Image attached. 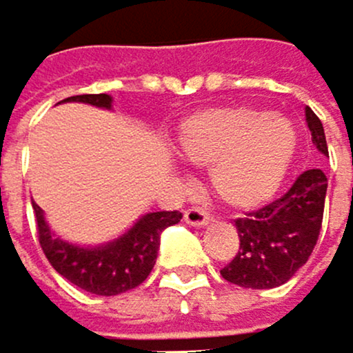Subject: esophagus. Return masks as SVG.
I'll return each instance as SVG.
<instances>
[{
	"label": "esophagus",
	"instance_id": "esophagus-1",
	"mask_svg": "<svg viewBox=\"0 0 353 353\" xmlns=\"http://www.w3.org/2000/svg\"><path fill=\"white\" fill-rule=\"evenodd\" d=\"M184 221H186L190 227H205L212 219H210V214H205L203 210H199V208H190V210L184 212Z\"/></svg>",
	"mask_w": 353,
	"mask_h": 353
}]
</instances>
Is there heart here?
I'll return each mask as SVG.
<instances>
[{"mask_svg": "<svg viewBox=\"0 0 353 353\" xmlns=\"http://www.w3.org/2000/svg\"><path fill=\"white\" fill-rule=\"evenodd\" d=\"M178 150L188 163L208 167L210 188L227 208L250 212L283 186L298 152V130L279 113L214 107L182 124Z\"/></svg>", "mask_w": 353, "mask_h": 353, "instance_id": "heart-1", "label": "heart"}]
</instances>
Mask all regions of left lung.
Here are the masks:
<instances>
[{
    "label": "left lung",
    "instance_id": "8db88e82",
    "mask_svg": "<svg viewBox=\"0 0 353 353\" xmlns=\"http://www.w3.org/2000/svg\"><path fill=\"white\" fill-rule=\"evenodd\" d=\"M315 148L328 156L326 134L319 117L304 109ZM328 178L321 169H309L281 199L236 221L240 236L238 255L221 274L248 290H272L290 281L309 261L323 219Z\"/></svg>",
    "mask_w": 353,
    "mask_h": 353
}]
</instances>
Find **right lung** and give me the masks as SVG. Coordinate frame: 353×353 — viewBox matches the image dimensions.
I'll return each instance as SVG.
<instances>
[{
  "instance_id": "add662e5",
  "label": "right lung",
  "mask_w": 353,
  "mask_h": 353,
  "mask_svg": "<svg viewBox=\"0 0 353 353\" xmlns=\"http://www.w3.org/2000/svg\"><path fill=\"white\" fill-rule=\"evenodd\" d=\"M61 103H83L107 111L113 109V98L109 94L70 96ZM34 212L46 259L63 279L96 296H117L141 285L159 257L161 234L182 219L180 212H148L122 236L96 246H85L55 236L38 203H34Z\"/></svg>"
}]
</instances>
